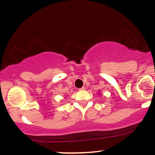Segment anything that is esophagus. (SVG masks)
I'll use <instances>...</instances> for the list:
<instances>
[{
  "label": "esophagus",
  "mask_w": 155,
  "mask_h": 155,
  "mask_svg": "<svg viewBox=\"0 0 155 155\" xmlns=\"http://www.w3.org/2000/svg\"><path fill=\"white\" fill-rule=\"evenodd\" d=\"M85 89H86V88H85L84 86H83V87H81V89H79V90L80 91H83V90H85Z\"/></svg>",
  "instance_id": "34e87169"
}]
</instances>
